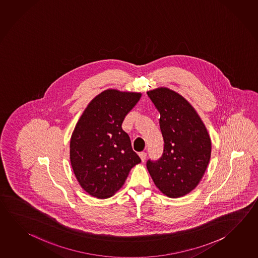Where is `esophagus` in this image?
<instances>
[{"label": "esophagus", "mask_w": 258, "mask_h": 258, "mask_svg": "<svg viewBox=\"0 0 258 258\" xmlns=\"http://www.w3.org/2000/svg\"><path fill=\"white\" fill-rule=\"evenodd\" d=\"M140 157L141 158V161L144 162L145 160H146V158H147V153L146 152H140Z\"/></svg>", "instance_id": "1"}]
</instances>
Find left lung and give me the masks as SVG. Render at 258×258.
I'll return each mask as SVG.
<instances>
[{"instance_id":"left-lung-1","label":"left lung","mask_w":258,"mask_h":258,"mask_svg":"<svg viewBox=\"0 0 258 258\" xmlns=\"http://www.w3.org/2000/svg\"><path fill=\"white\" fill-rule=\"evenodd\" d=\"M147 93L160 113L164 140L161 158L149 159L147 167L163 194L180 198L203 177L211 156V140L199 114L182 96L167 88Z\"/></svg>"}]
</instances>
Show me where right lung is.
Returning a JSON list of instances; mask_svg holds the SVG:
<instances>
[{
  "label": "right lung",
  "instance_id": "1",
  "mask_svg": "<svg viewBox=\"0 0 258 258\" xmlns=\"http://www.w3.org/2000/svg\"><path fill=\"white\" fill-rule=\"evenodd\" d=\"M141 93L107 90L91 100L73 131L70 158L78 182L97 199L112 197L141 162L123 120Z\"/></svg>",
  "mask_w": 258,
  "mask_h": 258
}]
</instances>
